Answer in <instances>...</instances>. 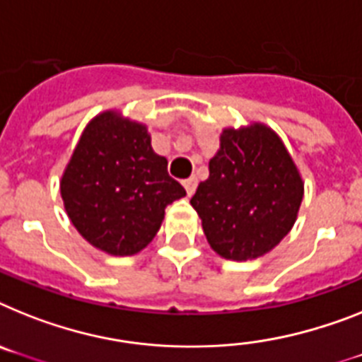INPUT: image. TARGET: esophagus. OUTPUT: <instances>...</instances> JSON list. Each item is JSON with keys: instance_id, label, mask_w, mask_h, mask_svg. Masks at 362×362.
<instances>
[{"instance_id": "1", "label": "esophagus", "mask_w": 362, "mask_h": 362, "mask_svg": "<svg viewBox=\"0 0 362 362\" xmlns=\"http://www.w3.org/2000/svg\"><path fill=\"white\" fill-rule=\"evenodd\" d=\"M182 184H184V187H186V191H187V195H193V193H195V189H197V178L195 176H191V178H187V180H184L182 182Z\"/></svg>"}]
</instances>
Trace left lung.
<instances>
[{
  "instance_id": "8db88e82",
  "label": "left lung",
  "mask_w": 362,
  "mask_h": 362,
  "mask_svg": "<svg viewBox=\"0 0 362 362\" xmlns=\"http://www.w3.org/2000/svg\"><path fill=\"white\" fill-rule=\"evenodd\" d=\"M209 176L191 199L209 247L224 259L269 254L293 230L303 180L281 138L254 121L221 132Z\"/></svg>"
}]
</instances>
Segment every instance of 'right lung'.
I'll return each mask as SVG.
<instances>
[{
	"label": "right lung",
	"instance_id": "right-lung-1",
	"mask_svg": "<svg viewBox=\"0 0 362 362\" xmlns=\"http://www.w3.org/2000/svg\"><path fill=\"white\" fill-rule=\"evenodd\" d=\"M64 209L92 247L132 256L158 233L167 204L186 189L167 175L147 124L119 110L97 114L84 127L60 178Z\"/></svg>",
	"mask_w": 362,
	"mask_h": 362
}]
</instances>
